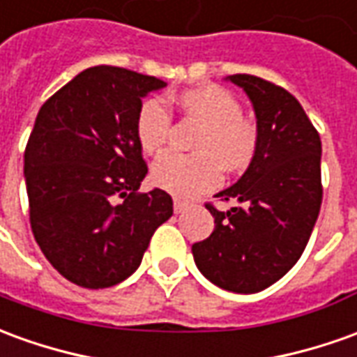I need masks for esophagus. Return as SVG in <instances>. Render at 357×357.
<instances>
[{"label": "esophagus", "instance_id": "34e87169", "mask_svg": "<svg viewBox=\"0 0 357 357\" xmlns=\"http://www.w3.org/2000/svg\"><path fill=\"white\" fill-rule=\"evenodd\" d=\"M187 206H189V203H187V201H181V199H174V213H176V214L183 213Z\"/></svg>", "mask_w": 357, "mask_h": 357}]
</instances>
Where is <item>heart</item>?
I'll use <instances>...</instances> for the list:
<instances>
[{
    "instance_id": "obj_1",
    "label": "heart",
    "mask_w": 357,
    "mask_h": 357,
    "mask_svg": "<svg viewBox=\"0 0 357 357\" xmlns=\"http://www.w3.org/2000/svg\"><path fill=\"white\" fill-rule=\"evenodd\" d=\"M170 104L183 118L201 126L193 139L195 154H166L153 166V183L176 197H193L220 183L222 170L241 174L259 153V129L241 114L236 96L222 86L206 84L172 96ZM172 133V116L156 98L137 112L135 137L144 154L164 153Z\"/></svg>"
}]
</instances>
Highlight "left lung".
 I'll return each instance as SVG.
<instances>
[{"label":"left lung","mask_w":357,"mask_h":357,"mask_svg":"<svg viewBox=\"0 0 357 357\" xmlns=\"http://www.w3.org/2000/svg\"><path fill=\"white\" fill-rule=\"evenodd\" d=\"M253 104L259 153L245 174L216 197L214 231L193 243L197 268L218 288L255 294L280 280L307 245L317 222L321 137L301 104L282 86L255 75H230Z\"/></svg>","instance_id":"1"}]
</instances>
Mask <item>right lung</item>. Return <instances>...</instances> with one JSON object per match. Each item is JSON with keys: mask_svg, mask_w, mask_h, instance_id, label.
I'll list each match as a JSON object with an SVG mask.
<instances>
[{"mask_svg": "<svg viewBox=\"0 0 357 357\" xmlns=\"http://www.w3.org/2000/svg\"><path fill=\"white\" fill-rule=\"evenodd\" d=\"M166 83L123 67L96 66L50 96L24 151L31 228L69 282L98 290L135 273L172 197L137 193L146 176L135 119Z\"/></svg>", "mask_w": 357, "mask_h": 357, "instance_id": "obj_1", "label": "right lung"}]
</instances>
